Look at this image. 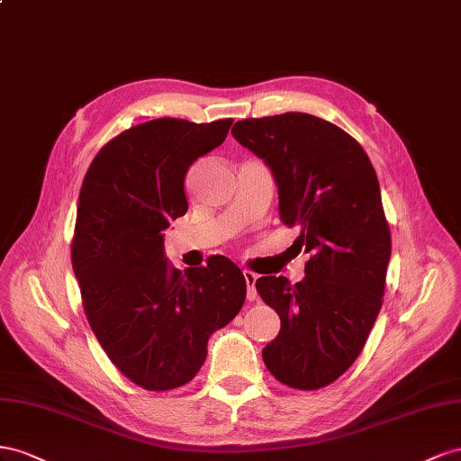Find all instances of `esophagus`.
I'll return each instance as SVG.
<instances>
[{"label": "esophagus", "mask_w": 461, "mask_h": 461, "mask_svg": "<svg viewBox=\"0 0 461 461\" xmlns=\"http://www.w3.org/2000/svg\"><path fill=\"white\" fill-rule=\"evenodd\" d=\"M243 278H245V284H247V299L255 301V297H257V289H255L257 274L251 272V270H243Z\"/></svg>", "instance_id": "obj_1"}]
</instances>
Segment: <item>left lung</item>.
<instances>
[{
	"mask_svg": "<svg viewBox=\"0 0 461 461\" xmlns=\"http://www.w3.org/2000/svg\"><path fill=\"white\" fill-rule=\"evenodd\" d=\"M231 135L267 164L280 220L311 253L301 282L257 280L282 322L262 359L287 386L322 388L357 359L383 307L392 243L375 167L346 131L311 113L243 120Z\"/></svg>",
	"mask_w": 461,
	"mask_h": 461,
	"instance_id": "1",
	"label": "left lung"
}]
</instances>
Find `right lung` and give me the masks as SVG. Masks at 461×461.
<instances>
[{
    "label": "right lung",
    "instance_id": "add662e5",
    "mask_svg": "<svg viewBox=\"0 0 461 461\" xmlns=\"http://www.w3.org/2000/svg\"><path fill=\"white\" fill-rule=\"evenodd\" d=\"M233 120L162 117L110 140L78 194L71 262L88 324L112 363L147 390L199 373L208 338L243 307V272L226 257L181 272L164 258V231L187 212L191 164L226 140Z\"/></svg>",
    "mask_w": 461,
    "mask_h": 461
}]
</instances>
